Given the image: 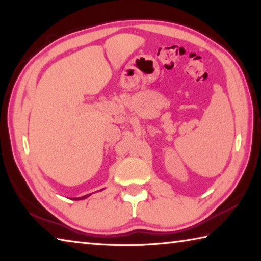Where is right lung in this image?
Masks as SVG:
<instances>
[{"label": "right lung", "instance_id": "1", "mask_svg": "<svg viewBox=\"0 0 261 261\" xmlns=\"http://www.w3.org/2000/svg\"><path fill=\"white\" fill-rule=\"evenodd\" d=\"M102 191V190H101ZM88 196H91V194H87V195H84V196H82V197H74V198H71V199H75V201H80V199H85V198H87Z\"/></svg>", "mask_w": 261, "mask_h": 261}]
</instances>
